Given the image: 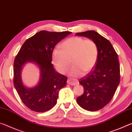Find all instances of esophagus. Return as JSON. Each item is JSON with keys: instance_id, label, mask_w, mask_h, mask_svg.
Returning <instances> with one entry per match:
<instances>
[{"instance_id": "esophagus-1", "label": "esophagus", "mask_w": 132, "mask_h": 132, "mask_svg": "<svg viewBox=\"0 0 132 132\" xmlns=\"http://www.w3.org/2000/svg\"><path fill=\"white\" fill-rule=\"evenodd\" d=\"M67 84L70 85H78L79 82L78 81L76 80H72V79H68Z\"/></svg>"}]
</instances>
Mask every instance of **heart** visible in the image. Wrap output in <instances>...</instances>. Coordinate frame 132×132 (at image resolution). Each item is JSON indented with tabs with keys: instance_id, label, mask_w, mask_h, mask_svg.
<instances>
[{
	"instance_id": "obj_1",
	"label": "heart",
	"mask_w": 132,
	"mask_h": 132,
	"mask_svg": "<svg viewBox=\"0 0 132 132\" xmlns=\"http://www.w3.org/2000/svg\"><path fill=\"white\" fill-rule=\"evenodd\" d=\"M98 48L92 40L74 37L62 43L61 48H55L53 53V63L61 74H65L70 68L71 61L74 64L70 75L78 77L90 72L96 64Z\"/></svg>"
}]
</instances>
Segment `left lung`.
Returning a JSON list of instances; mask_svg holds the SVG:
<instances>
[{"label": "left lung", "instance_id": "8db88e82", "mask_svg": "<svg viewBox=\"0 0 132 132\" xmlns=\"http://www.w3.org/2000/svg\"><path fill=\"white\" fill-rule=\"evenodd\" d=\"M75 35L90 38L96 43L98 48L95 67L79 81L84 92L77 98V102L87 111H99L111 101L119 84L120 65L118 54L111 42L94 30L77 33Z\"/></svg>", "mask_w": 132, "mask_h": 132}]
</instances>
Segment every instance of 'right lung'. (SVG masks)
Wrapping results in <instances>:
<instances>
[{
  "label": "right lung",
  "mask_w": 132,
  "mask_h": 132,
  "mask_svg": "<svg viewBox=\"0 0 132 132\" xmlns=\"http://www.w3.org/2000/svg\"><path fill=\"white\" fill-rule=\"evenodd\" d=\"M70 31L42 30L24 43L14 59V86L21 100L31 111L46 112L57 103L60 90L66 85L67 77L55 71L52 61L53 50ZM27 62H33L40 70V81L33 88L26 87L21 79V70Z\"/></svg>",
  "instance_id": "add662e5"
}]
</instances>
